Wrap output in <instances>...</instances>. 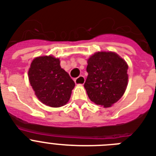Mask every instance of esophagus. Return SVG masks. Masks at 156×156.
I'll return each instance as SVG.
<instances>
[{
	"instance_id": "esophagus-1",
	"label": "esophagus",
	"mask_w": 156,
	"mask_h": 156,
	"mask_svg": "<svg viewBox=\"0 0 156 156\" xmlns=\"http://www.w3.org/2000/svg\"><path fill=\"white\" fill-rule=\"evenodd\" d=\"M74 82H75V83L77 85H83L84 83H85V78H84L83 75H81L79 76L78 78H76L75 80H74Z\"/></svg>"
}]
</instances>
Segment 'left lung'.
Listing matches in <instances>:
<instances>
[{
    "instance_id": "1",
    "label": "left lung",
    "mask_w": 156,
    "mask_h": 156,
    "mask_svg": "<svg viewBox=\"0 0 156 156\" xmlns=\"http://www.w3.org/2000/svg\"><path fill=\"white\" fill-rule=\"evenodd\" d=\"M127 70V63L115 52H95L87 60L84 83L89 99L104 108L117 102L128 85Z\"/></svg>"
}]
</instances>
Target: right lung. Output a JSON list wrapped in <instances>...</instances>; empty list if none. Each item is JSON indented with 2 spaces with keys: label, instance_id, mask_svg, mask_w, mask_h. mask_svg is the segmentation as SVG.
<instances>
[{
  "label": "right lung",
  "instance_id": "right-lung-1",
  "mask_svg": "<svg viewBox=\"0 0 156 156\" xmlns=\"http://www.w3.org/2000/svg\"><path fill=\"white\" fill-rule=\"evenodd\" d=\"M30 86L39 100L48 106L58 108L66 104L75 86L69 73L52 56H38L28 71Z\"/></svg>",
  "mask_w": 156,
  "mask_h": 156
}]
</instances>
